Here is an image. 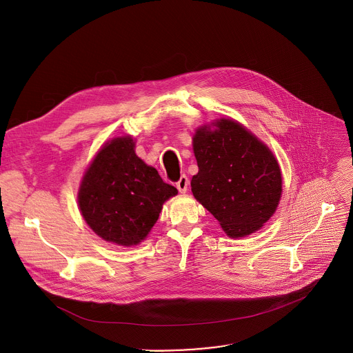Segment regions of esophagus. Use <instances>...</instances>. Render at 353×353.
<instances>
[{
    "instance_id": "esophagus-1",
    "label": "esophagus",
    "mask_w": 353,
    "mask_h": 353,
    "mask_svg": "<svg viewBox=\"0 0 353 353\" xmlns=\"http://www.w3.org/2000/svg\"><path fill=\"white\" fill-rule=\"evenodd\" d=\"M188 188H189V179H188V176L182 175L181 179L176 182V189L179 190V193H186Z\"/></svg>"
}]
</instances>
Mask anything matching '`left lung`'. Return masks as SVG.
<instances>
[{
    "label": "left lung",
    "instance_id": "8db88e82",
    "mask_svg": "<svg viewBox=\"0 0 353 353\" xmlns=\"http://www.w3.org/2000/svg\"><path fill=\"white\" fill-rule=\"evenodd\" d=\"M192 139L199 165L190 182L194 199L230 238L259 232L282 197V172L271 149L232 118L197 127Z\"/></svg>",
    "mask_w": 353,
    "mask_h": 353
}]
</instances>
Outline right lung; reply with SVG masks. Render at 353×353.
Segmentation results:
<instances>
[{"instance_id":"obj_1","label":"right lung","mask_w":353,"mask_h":353,"mask_svg":"<svg viewBox=\"0 0 353 353\" xmlns=\"http://www.w3.org/2000/svg\"><path fill=\"white\" fill-rule=\"evenodd\" d=\"M178 190L135 153V139L107 141L86 167L78 207L88 226L107 242L139 245L159 219L163 204Z\"/></svg>"}]
</instances>
